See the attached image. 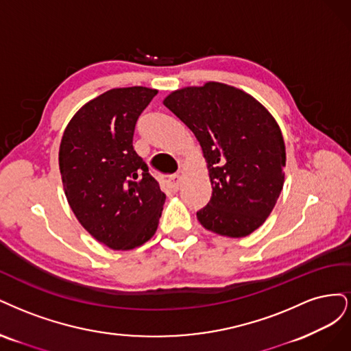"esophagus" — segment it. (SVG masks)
Instances as JSON below:
<instances>
[{
    "instance_id": "34e87169",
    "label": "esophagus",
    "mask_w": 351,
    "mask_h": 351,
    "mask_svg": "<svg viewBox=\"0 0 351 351\" xmlns=\"http://www.w3.org/2000/svg\"><path fill=\"white\" fill-rule=\"evenodd\" d=\"M180 182H182V176L175 175L171 179H169V186H171L172 191H178L180 186Z\"/></svg>"
}]
</instances>
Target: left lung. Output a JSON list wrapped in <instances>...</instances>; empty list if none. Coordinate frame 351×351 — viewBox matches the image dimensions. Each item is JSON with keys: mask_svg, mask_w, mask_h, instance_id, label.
<instances>
[{"mask_svg": "<svg viewBox=\"0 0 351 351\" xmlns=\"http://www.w3.org/2000/svg\"><path fill=\"white\" fill-rule=\"evenodd\" d=\"M163 105L194 132L207 160L213 194L198 221L221 236L251 234L285 184L286 147L276 119L251 95L216 82L176 90Z\"/></svg>", "mask_w": 351, "mask_h": 351, "instance_id": "8db88e82", "label": "left lung"}]
</instances>
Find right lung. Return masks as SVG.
I'll list each match as a JSON object with an SVG mask.
<instances>
[{
    "instance_id": "obj_1",
    "label": "right lung",
    "mask_w": 351,
    "mask_h": 351,
    "mask_svg": "<svg viewBox=\"0 0 351 351\" xmlns=\"http://www.w3.org/2000/svg\"><path fill=\"white\" fill-rule=\"evenodd\" d=\"M157 90L112 88L90 100L66 125L60 171L77 220L96 241L127 251L156 233L166 195L132 147L141 112Z\"/></svg>"
}]
</instances>
